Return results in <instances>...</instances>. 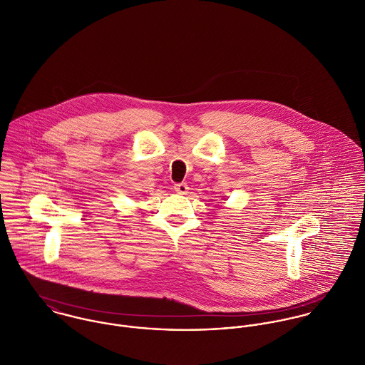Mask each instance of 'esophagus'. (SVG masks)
Listing matches in <instances>:
<instances>
[{"mask_svg": "<svg viewBox=\"0 0 365 365\" xmlns=\"http://www.w3.org/2000/svg\"><path fill=\"white\" fill-rule=\"evenodd\" d=\"M174 190H175V192L177 194H180V195H184V194H187L188 192V185L185 184V182H180V184H175L174 185Z\"/></svg>", "mask_w": 365, "mask_h": 365, "instance_id": "34e87169", "label": "esophagus"}]
</instances>
